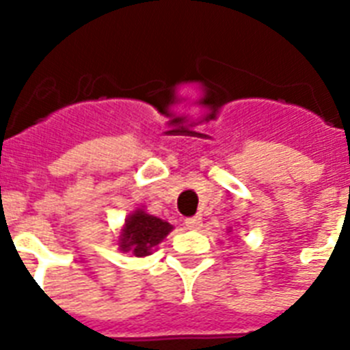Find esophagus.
<instances>
[{
    "mask_svg": "<svg viewBox=\"0 0 350 350\" xmlns=\"http://www.w3.org/2000/svg\"><path fill=\"white\" fill-rule=\"evenodd\" d=\"M185 227L189 230H200L203 227L202 218H198V216H194V218H187L185 219Z\"/></svg>",
    "mask_w": 350,
    "mask_h": 350,
    "instance_id": "esophagus-1",
    "label": "esophagus"
}]
</instances>
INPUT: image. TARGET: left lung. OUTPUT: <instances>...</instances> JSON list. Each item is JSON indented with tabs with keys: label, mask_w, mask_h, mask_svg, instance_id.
<instances>
[{
	"label": "left lung",
	"mask_w": 350,
	"mask_h": 350,
	"mask_svg": "<svg viewBox=\"0 0 350 350\" xmlns=\"http://www.w3.org/2000/svg\"><path fill=\"white\" fill-rule=\"evenodd\" d=\"M229 232H232V229H229Z\"/></svg>",
	"instance_id": "obj_1"
}]
</instances>
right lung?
Listing matches in <instances>:
<instances>
[{"label":"right lung","instance_id":"right-lung-1","mask_svg":"<svg viewBox=\"0 0 350 350\" xmlns=\"http://www.w3.org/2000/svg\"><path fill=\"white\" fill-rule=\"evenodd\" d=\"M172 229L169 221L148 214L142 205L126 216L118 236V247L125 254L145 258L152 254L154 247L161 243Z\"/></svg>","mask_w":350,"mask_h":350}]
</instances>
